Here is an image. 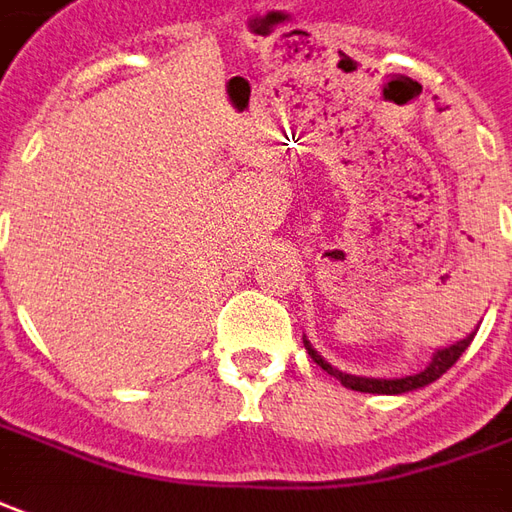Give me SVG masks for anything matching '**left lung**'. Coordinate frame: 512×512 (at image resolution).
I'll list each match as a JSON object with an SVG mask.
<instances>
[{"instance_id":"left-lung-1","label":"left lung","mask_w":512,"mask_h":512,"mask_svg":"<svg viewBox=\"0 0 512 512\" xmlns=\"http://www.w3.org/2000/svg\"><path fill=\"white\" fill-rule=\"evenodd\" d=\"M476 330L474 333H468L465 339H460L457 344H451V347H443V350H437L434 358H431V364L426 370H420L415 375H406V378H364V375H347L342 370H336V367H330L325 358L316 353L314 347L308 339H302L305 342V350H308V356L314 358L316 364L325 370L328 375L333 378H339L342 381V387L347 389H356V392H373V395H403V392H412V389H420V387H429L434 384L440 375L446 373L448 367H454L457 364V358L468 350V344L474 342Z\"/></svg>"}]
</instances>
